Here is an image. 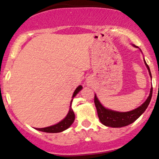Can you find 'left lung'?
<instances>
[{"label":"left lung","mask_w":159,"mask_h":159,"mask_svg":"<svg viewBox=\"0 0 159 159\" xmlns=\"http://www.w3.org/2000/svg\"><path fill=\"white\" fill-rule=\"evenodd\" d=\"M144 63H145L146 66H147L149 71V73L150 75L151 78H152L149 66L147 64L145 61H144ZM152 87L150 90V93H149V97L146 100L145 102L143 105H140V107H138V108L131 111H128V112H117V111H114L105 108V107H104L101 105V103L99 102L97 97L95 95L94 103L96 107V110H97L98 119H99L101 123L103 125H106V126L113 128H120L126 126V125H129V124L134 123L140 115L146 111V109L148 107L149 102H150L151 98H152Z\"/></svg>","instance_id":"left-lung-1"}]
</instances>
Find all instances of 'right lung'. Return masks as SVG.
I'll use <instances>...</instances> for the list:
<instances>
[{
	"label": "right lung",
	"mask_w": 159,
	"mask_h": 159,
	"mask_svg": "<svg viewBox=\"0 0 159 159\" xmlns=\"http://www.w3.org/2000/svg\"><path fill=\"white\" fill-rule=\"evenodd\" d=\"M82 89L81 86H78V87L76 88V90H75L73 96H72V99L71 101V105H70V108H69V111L67 114V116L63 119L62 121L58 123L56 125H52V126L49 127H46V128H42V129H36L37 130L41 131V132H48V133H57V132H63V131L66 130L73 123L74 120H75V114L72 109V102L73 100V98L76 96V94L79 92Z\"/></svg>",
	"instance_id": "add662e5"
}]
</instances>
